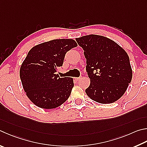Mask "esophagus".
<instances>
[{"label":"esophagus","instance_id":"esophagus-1","mask_svg":"<svg viewBox=\"0 0 147 147\" xmlns=\"http://www.w3.org/2000/svg\"><path fill=\"white\" fill-rule=\"evenodd\" d=\"M81 78H82V77H76V78H74V79H75L77 81H79Z\"/></svg>","mask_w":147,"mask_h":147}]
</instances>
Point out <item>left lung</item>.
<instances>
[{
  "label": "left lung",
  "mask_w": 147,
  "mask_h": 147,
  "mask_svg": "<svg viewBox=\"0 0 147 147\" xmlns=\"http://www.w3.org/2000/svg\"><path fill=\"white\" fill-rule=\"evenodd\" d=\"M84 51L90 85L87 95L96 102H115L126 91L132 70L127 52L110 38L89 34L76 38Z\"/></svg>",
  "instance_id": "8db88e82"
}]
</instances>
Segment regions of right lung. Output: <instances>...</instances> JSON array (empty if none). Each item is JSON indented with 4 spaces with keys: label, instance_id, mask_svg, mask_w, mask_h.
Returning a JSON list of instances; mask_svg holds the SVG:
<instances>
[{
    "label": "right lung",
    "instance_id": "obj_1",
    "mask_svg": "<svg viewBox=\"0 0 147 147\" xmlns=\"http://www.w3.org/2000/svg\"><path fill=\"white\" fill-rule=\"evenodd\" d=\"M78 45L73 39H55L32 47L21 65L20 77L28 98L40 108H57L68 99L73 78H60L65 53Z\"/></svg>",
    "mask_w": 147,
    "mask_h": 147
}]
</instances>
